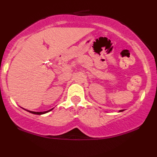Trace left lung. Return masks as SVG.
I'll use <instances>...</instances> for the list:
<instances>
[{
    "mask_svg": "<svg viewBox=\"0 0 157 157\" xmlns=\"http://www.w3.org/2000/svg\"><path fill=\"white\" fill-rule=\"evenodd\" d=\"M124 109H121V110L118 111V112H122V111H124Z\"/></svg>",
    "mask_w": 157,
    "mask_h": 157,
    "instance_id": "obj_1",
    "label": "left lung"
}]
</instances>
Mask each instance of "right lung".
<instances>
[{
  "label": "right lung",
  "mask_w": 157,
  "mask_h": 157,
  "mask_svg": "<svg viewBox=\"0 0 157 157\" xmlns=\"http://www.w3.org/2000/svg\"><path fill=\"white\" fill-rule=\"evenodd\" d=\"M52 109H53V108H52V109H49V110H48V111H44V112H34V111H30V110H28V109H25V110H27L28 112H29V113H33V114L41 115V114H44V113H48V112H50V111L52 110Z\"/></svg>",
  "instance_id": "add662e5"
}]
</instances>
